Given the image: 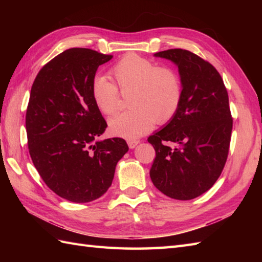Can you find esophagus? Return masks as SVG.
<instances>
[{"label":"esophagus","mask_w":262,"mask_h":262,"mask_svg":"<svg viewBox=\"0 0 262 262\" xmlns=\"http://www.w3.org/2000/svg\"><path fill=\"white\" fill-rule=\"evenodd\" d=\"M138 143H140V141H138V140H129V141H127V144H128V146H129V148H135Z\"/></svg>","instance_id":"obj_1"}]
</instances>
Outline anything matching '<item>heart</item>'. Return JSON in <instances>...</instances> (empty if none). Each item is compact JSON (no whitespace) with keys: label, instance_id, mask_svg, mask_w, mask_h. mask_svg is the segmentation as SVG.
<instances>
[{"label":"heart","instance_id":"heart-1","mask_svg":"<svg viewBox=\"0 0 262 262\" xmlns=\"http://www.w3.org/2000/svg\"><path fill=\"white\" fill-rule=\"evenodd\" d=\"M122 94H127L129 110L109 120L113 135L136 140L158 124H165L179 109L182 98L180 77L174 70L130 54L119 59L110 70ZM91 94L101 114L114 115L118 108L119 92L108 77L92 80Z\"/></svg>","mask_w":262,"mask_h":262}]
</instances>
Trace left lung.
Returning <instances> with one entry per match:
<instances>
[{
    "label": "left lung",
    "mask_w": 262,
    "mask_h": 262,
    "mask_svg": "<svg viewBox=\"0 0 262 262\" xmlns=\"http://www.w3.org/2000/svg\"><path fill=\"white\" fill-rule=\"evenodd\" d=\"M179 70V109L147 141L155 149L149 170L153 185L165 196L190 200L219 179L229 154L233 119L223 79L213 65L186 49L154 54Z\"/></svg>",
    "instance_id": "8db88e82"
}]
</instances>
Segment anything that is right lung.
<instances>
[{"label": "right lung", "mask_w": 262, "mask_h": 262, "mask_svg": "<svg viewBox=\"0 0 262 262\" xmlns=\"http://www.w3.org/2000/svg\"><path fill=\"white\" fill-rule=\"evenodd\" d=\"M111 55L71 48L39 71L26 114L28 147L47 187L66 200L89 203L108 190L128 151L119 137L98 141L107 122L94 103L92 80Z\"/></svg>", "instance_id": "obj_1"}]
</instances>
